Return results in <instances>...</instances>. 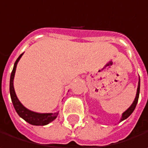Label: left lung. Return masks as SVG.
<instances>
[{"mask_svg": "<svg viewBox=\"0 0 148 148\" xmlns=\"http://www.w3.org/2000/svg\"><path fill=\"white\" fill-rule=\"evenodd\" d=\"M139 94H140V79H139V82H138V88H137V92H136L135 99H134V100L133 103L131 104V106H130V108H129L125 112H123V115H122V118H121L120 122H122V121L125 120L126 118H128V117L132 114V112L134 110V109H135V107H136L137 102H138Z\"/></svg>", "mask_w": 148, "mask_h": 148, "instance_id": "1", "label": "left lung"}]
</instances>
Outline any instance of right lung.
<instances>
[{"instance_id": "add662e5", "label": "right lung", "mask_w": 148, "mask_h": 148, "mask_svg": "<svg viewBox=\"0 0 148 148\" xmlns=\"http://www.w3.org/2000/svg\"><path fill=\"white\" fill-rule=\"evenodd\" d=\"M23 54H21L18 59L16 60L14 66V69L11 73V77H10V96H11V99L14 104L16 112L18 113V115L22 117L25 121H26L28 123L32 124V125H36V126H43L46 125L48 123H49L50 122H52L53 120H55L58 115V113H37V112H33L28 109H26L25 106H23V104L19 102V100L18 99L16 94H15L14 88V78L15 70H16V67H17V63L19 61L20 57L22 56Z\"/></svg>"}]
</instances>
